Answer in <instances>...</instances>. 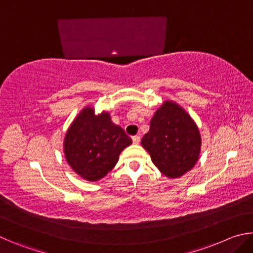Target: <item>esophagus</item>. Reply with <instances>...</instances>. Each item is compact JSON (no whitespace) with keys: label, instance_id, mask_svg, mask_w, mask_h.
<instances>
[{"label":"esophagus","instance_id":"1","mask_svg":"<svg viewBox=\"0 0 253 253\" xmlns=\"http://www.w3.org/2000/svg\"><path fill=\"white\" fill-rule=\"evenodd\" d=\"M131 139H132V143L134 144H139V142H140V137L138 136V135H136V136H132L131 137Z\"/></svg>","mask_w":253,"mask_h":253}]
</instances>
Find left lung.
Instances as JSON below:
<instances>
[{"label": "left lung", "mask_w": 253, "mask_h": 253, "mask_svg": "<svg viewBox=\"0 0 253 253\" xmlns=\"http://www.w3.org/2000/svg\"><path fill=\"white\" fill-rule=\"evenodd\" d=\"M142 145L163 174L176 178L198 162L201 137L190 115L175 102L165 101L153 116Z\"/></svg>", "instance_id": "obj_1"}]
</instances>
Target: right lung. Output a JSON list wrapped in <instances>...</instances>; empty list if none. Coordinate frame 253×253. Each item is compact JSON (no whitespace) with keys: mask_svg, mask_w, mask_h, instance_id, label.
Listing matches in <instances>:
<instances>
[{"mask_svg":"<svg viewBox=\"0 0 253 253\" xmlns=\"http://www.w3.org/2000/svg\"><path fill=\"white\" fill-rule=\"evenodd\" d=\"M130 144V137L111 122L108 113L95 115L93 108L87 107L71 124L63 146L71 169L95 182L115 168L119 154Z\"/></svg>","mask_w":253,"mask_h":253,"instance_id":"1","label":"right lung"}]
</instances>
